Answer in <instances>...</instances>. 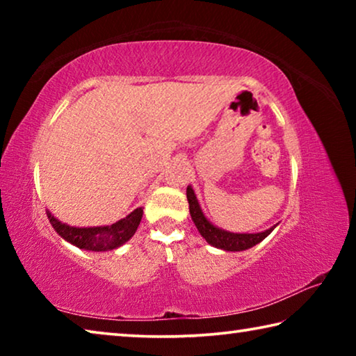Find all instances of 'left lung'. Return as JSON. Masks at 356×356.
Here are the masks:
<instances>
[{
    "label": "left lung",
    "mask_w": 356,
    "mask_h": 356,
    "mask_svg": "<svg viewBox=\"0 0 356 356\" xmlns=\"http://www.w3.org/2000/svg\"><path fill=\"white\" fill-rule=\"evenodd\" d=\"M186 200H188L191 220L197 227V231H200L201 236L206 238V242L209 245H212L215 248L222 250V251L236 252V251L250 250L257 243H261L262 240L267 237L276 226H278V222H276V225L265 229L262 232H252V234L226 231V229L215 226L212 221L207 220V216L204 215L202 209L200 206V201H197L195 190L191 188V185L186 186Z\"/></svg>",
    "instance_id": "left-lung-1"
}]
</instances>
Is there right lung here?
I'll return each mask as SVG.
<instances>
[{
    "label": "right lung",
    "mask_w": 356,
    "mask_h": 356,
    "mask_svg": "<svg viewBox=\"0 0 356 356\" xmlns=\"http://www.w3.org/2000/svg\"><path fill=\"white\" fill-rule=\"evenodd\" d=\"M47 216L53 229L65 242L84 251L104 252L119 248V246H122L134 237L143 218V209H135L134 212L129 213L125 218L116 221L114 225L92 227H76L65 225V222L59 221L50 210H47Z\"/></svg>",
    "instance_id": "1"
}]
</instances>
